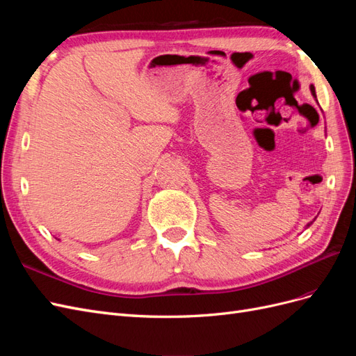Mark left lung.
<instances>
[{"label":"left lung","mask_w":356,"mask_h":356,"mask_svg":"<svg viewBox=\"0 0 356 356\" xmlns=\"http://www.w3.org/2000/svg\"><path fill=\"white\" fill-rule=\"evenodd\" d=\"M310 92H312V95H314L315 98H316V93H315V88H314V86H310ZM309 225H310V224H309Z\"/></svg>","instance_id":"8db88e82"}]
</instances>
